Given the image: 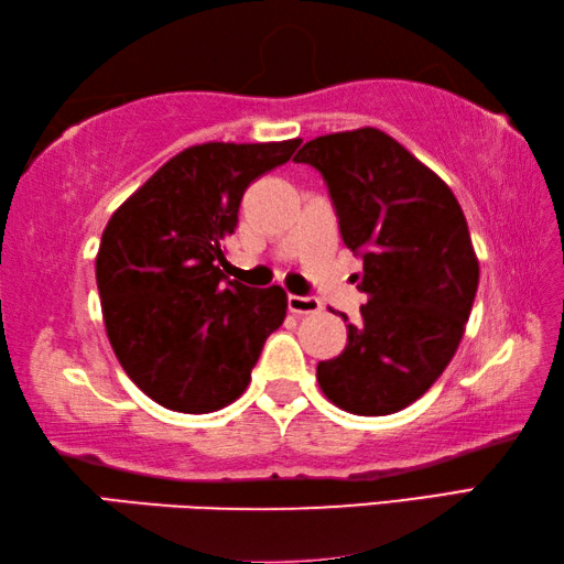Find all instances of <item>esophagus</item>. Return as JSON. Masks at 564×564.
Listing matches in <instances>:
<instances>
[{
	"label": "esophagus",
	"mask_w": 564,
	"mask_h": 564,
	"mask_svg": "<svg viewBox=\"0 0 564 564\" xmlns=\"http://www.w3.org/2000/svg\"><path fill=\"white\" fill-rule=\"evenodd\" d=\"M288 307L294 315H315L322 310L319 300L315 297H300V294H288Z\"/></svg>",
	"instance_id": "obj_1"
}]
</instances>
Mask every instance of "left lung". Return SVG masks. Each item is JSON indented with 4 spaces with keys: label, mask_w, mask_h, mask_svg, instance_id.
I'll list each match as a JSON object with an SVG mask.
<instances>
[{
    "label": "left lung",
    "mask_w": 564,
    "mask_h": 564,
    "mask_svg": "<svg viewBox=\"0 0 564 564\" xmlns=\"http://www.w3.org/2000/svg\"><path fill=\"white\" fill-rule=\"evenodd\" d=\"M294 162L325 177L343 242L362 257L357 288L369 297L362 319L347 325L343 355L317 365V382L352 414L400 412L445 372L473 312L479 262L463 207L375 127L317 137Z\"/></svg>",
    "instance_id": "8db88e82"
}]
</instances>
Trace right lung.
Segmentation results:
<instances>
[{"label":"right lung","mask_w":564,"mask_h":564,"mask_svg":"<svg viewBox=\"0 0 564 564\" xmlns=\"http://www.w3.org/2000/svg\"><path fill=\"white\" fill-rule=\"evenodd\" d=\"M297 147L195 144L107 221L97 288L109 345L129 380L162 408L207 414L235 402L264 339L284 322L282 288H247L221 267L245 189Z\"/></svg>","instance_id":"add662e5"}]
</instances>
